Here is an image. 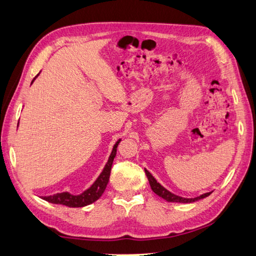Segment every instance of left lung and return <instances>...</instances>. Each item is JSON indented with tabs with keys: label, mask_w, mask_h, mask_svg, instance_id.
<instances>
[{
	"label": "left lung",
	"mask_w": 256,
	"mask_h": 256,
	"mask_svg": "<svg viewBox=\"0 0 256 256\" xmlns=\"http://www.w3.org/2000/svg\"><path fill=\"white\" fill-rule=\"evenodd\" d=\"M146 171V174L148 176V184L151 186V189L153 190V192L156 194L158 196L164 198V200L169 202H184V204H187V202H197L199 199H202V198H206L208 197L209 194H210L212 192H206V194H202L200 196L198 197H194V198H184V197H180V196H176V194L170 192L168 189H166L164 186H161L158 181L154 179V176H153L150 172L146 169H144Z\"/></svg>",
	"instance_id": "obj_1"
}]
</instances>
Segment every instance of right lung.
<instances>
[{
	"label": "right lung",
	"mask_w": 256,
	"mask_h": 256,
	"mask_svg": "<svg viewBox=\"0 0 256 256\" xmlns=\"http://www.w3.org/2000/svg\"><path fill=\"white\" fill-rule=\"evenodd\" d=\"M39 74L34 78V80L31 82V84L34 82L36 78L39 76ZM120 142V138L114 144L112 153H110V156L108 160V164H105L103 171H102L100 174L98 176V178H97L95 180V182L92 184L90 188L86 189L82 194H72L67 192H64L54 194L52 196H44L41 198L48 202L59 204V205H64L68 207H84V206L90 205V204L96 202L97 199H100L102 194H103V192L106 189V186L108 184L110 169H112L114 158L116 156V150H118V146Z\"/></svg>",
	"instance_id": "right-lung-1"
}]
</instances>
